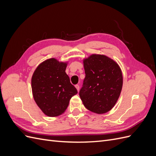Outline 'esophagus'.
I'll return each instance as SVG.
<instances>
[{"label":"esophagus","mask_w":156,"mask_h":156,"mask_svg":"<svg viewBox=\"0 0 156 156\" xmlns=\"http://www.w3.org/2000/svg\"><path fill=\"white\" fill-rule=\"evenodd\" d=\"M75 88H77V91L79 92V84H76V85H75Z\"/></svg>","instance_id":"34e87169"}]
</instances>
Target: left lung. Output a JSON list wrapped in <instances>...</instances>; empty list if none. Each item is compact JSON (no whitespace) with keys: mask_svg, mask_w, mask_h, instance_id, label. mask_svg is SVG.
<instances>
[{"mask_svg":"<svg viewBox=\"0 0 156 156\" xmlns=\"http://www.w3.org/2000/svg\"><path fill=\"white\" fill-rule=\"evenodd\" d=\"M85 72L79 91L83 105L88 110L103 114L111 110L119 99L123 84L120 66L103 55L93 54L83 60Z\"/></svg>","mask_w":156,"mask_h":156,"instance_id":"left-lung-1","label":"left lung"}]
</instances>
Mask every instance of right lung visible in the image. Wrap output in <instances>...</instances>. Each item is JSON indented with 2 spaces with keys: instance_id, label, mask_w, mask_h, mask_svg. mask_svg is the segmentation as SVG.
Masks as SVG:
<instances>
[{
  "instance_id": "1",
  "label": "right lung",
  "mask_w": 156,
  "mask_h": 156,
  "mask_svg": "<svg viewBox=\"0 0 156 156\" xmlns=\"http://www.w3.org/2000/svg\"><path fill=\"white\" fill-rule=\"evenodd\" d=\"M67 62L52 58L41 62L32 75L33 97L44 114L57 116L66 109L70 99L77 94L66 73Z\"/></svg>"
}]
</instances>
